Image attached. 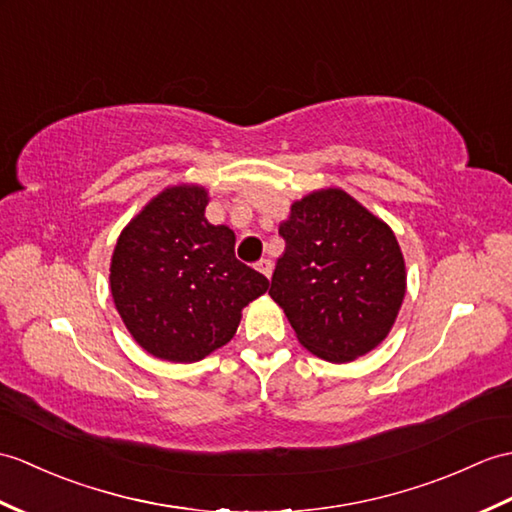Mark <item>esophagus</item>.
<instances>
[{
	"instance_id": "esophagus-1",
	"label": "esophagus",
	"mask_w": 512,
	"mask_h": 512,
	"mask_svg": "<svg viewBox=\"0 0 512 512\" xmlns=\"http://www.w3.org/2000/svg\"><path fill=\"white\" fill-rule=\"evenodd\" d=\"M255 268L261 272V275H266L270 279V275H272V261L270 259H259Z\"/></svg>"
}]
</instances>
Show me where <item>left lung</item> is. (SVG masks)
I'll return each mask as SVG.
<instances>
[{"instance_id": "left-lung-1", "label": "left lung", "mask_w": 512, "mask_h": 512, "mask_svg": "<svg viewBox=\"0 0 512 512\" xmlns=\"http://www.w3.org/2000/svg\"><path fill=\"white\" fill-rule=\"evenodd\" d=\"M279 235L285 251L268 294L303 347L336 364L373 351L406 296V264L388 224L329 187L296 200Z\"/></svg>"}]
</instances>
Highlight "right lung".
Returning <instances> with one entry per match:
<instances>
[{
	"label": "right lung",
	"mask_w": 512,
	"mask_h": 512,
	"mask_svg": "<svg viewBox=\"0 0 512 512\" xmlns=\"http://www.w3.org/2000/svg\"><path fill=\"white\" fill-rule=\"evenodd\" d=\"M209 194L176 185L128 222L111 259V294L130 336L168 362L224 347L268 279L235 257V233L205 218Z\"/></svg>",
	"instance_id": "add662e5"
}]
</instances>
